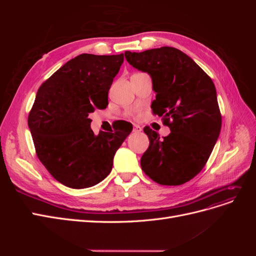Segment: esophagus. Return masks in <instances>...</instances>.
<instances>
[{
    "instance_id": "34e87169",
    "label": "esophagus",
    "mask_w": 256,
    "mask_h": 256,
    "mask_svg": "<svg viewBox=\"0 0 256 256\" xmlns=\"http://www.w3.org/2000/svg\"><path fill=\"white\" fill-rule=\"evenodd\" d=\"M141 131H142V128L134 124V132H141Z\"/></svg>"
}]
</instances>
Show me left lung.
<instances>
[{"label": "left lung", "instance_id": "obj_1", "mask_svg": "<svg viewBox=\"0 0 256 256\" xmlns=\"http://www.w3.org/2000/svg\"><path fill=\"white\" fill-rule=\"evenodd\" d=\"M128 63L152 76L154 115L171 134L161 138L144 127L150 146L141 158L154 182L178 186L189 182L210 156L221 130V113L212 80L187 54L172 47L125 52Z\"/></svg>", "mask_w": 256, "mask_h": 256}]
</instances>
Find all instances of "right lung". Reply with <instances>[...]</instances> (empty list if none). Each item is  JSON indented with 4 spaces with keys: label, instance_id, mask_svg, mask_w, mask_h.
Wrapping results in <instances>:
<instances>
[{
    "label": "right lung",
    "instance_id": "1",
    "mask_svg": "<svg viewBox=\"0 0 256 256\" xmlns=\"http://www.w3.org/2000/svg\"><path fill=\"white\" fill-rule=\"evenodd\" d=\"M124 54L83 53L42 84L28 118L38 159L66 187L95 186L110 174L114 154L132 131L125 120L95 136L90 114L106 109Z\"/></svg>",
    "mask_w": 256,
    "mask_h": 256
}]
</instances>
